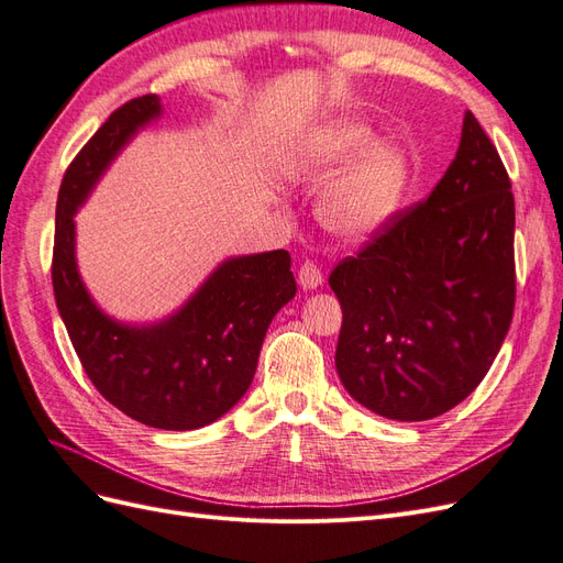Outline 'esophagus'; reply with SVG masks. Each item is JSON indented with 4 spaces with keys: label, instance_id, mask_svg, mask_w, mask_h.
I'll list each match as a JSON object with an SVG mask.
<instances>
[{
    "label": "esophagus",
    "instance_id": "34e87169",
    "mask_svg": "<svg viewBox=\"0 0 563 563\" xmlns=\"http://www.w3.org/2000/svg\"><path fill=\"white\" fill-rule=\"evenodd\" d=\"M323 282V275L319 265H314L312 261H305L298 269V284L305 288V291H312V288H319Z\"/></svg>",
    "mask_w": 563,
    "mask_h": 563
}]
</instances>
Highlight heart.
Instances as JSON below:
<instances>
[{
    "label": "heart",
    "mask_w": 563,
    "mask_h": 563,
    "mask_svg": "<svg viewBox=\"0 0 563 563\" xmlns=\"http://www.w3.org/2000/svg\"><path fill=\"white\" fill-rule=\"evenodd\" d=\"M371 139V126L362 122H335L305 143V162L317 176H327L354 155L317 207L323 228L345 242H364L383 232L411 192L413 159L408 150L391 139Z\"/></svg>",
    "instance_id": "obj_1"
}]
</instances>
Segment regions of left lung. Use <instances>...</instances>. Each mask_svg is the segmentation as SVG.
I'll list each match as a JSON object with an SVG mask.
<instances>
[{
	"instance_id": "left-lung-1",
	"label": "left lung",
	"mask_w": 563,
	"mask_h": 563,
	"mask_svg": "<svg viewBox=\"0 0 563 563\" xmlns=\"http://www.w3.org/2000/svg\"><path fill=\"white\" fill-rule=\"evenodd\" d=\"M329 284L343 308L338 376L368 411L430 420L484 380L515 312V195L470 110L432 195L340 261Z\"/></svg>"
}]
</instances>
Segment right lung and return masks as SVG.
<instances>
[{"mask_svg":"<svg viewBox=\"0 0 563 563\" xmlns=\"http://www.w3.org/2000/svg\"><path fill=\"white\" fill-rule=\"evenodd\" d=\"M162 114L159 96L114 110L67 166L56 203L51 279L87 376L119 411L157 430H197L225 416L253 380L269 321L296 296L288 251L220 263L178 312L117 321L93 302L75 258V213L126 143Z\"/></svg>","mask_w":563,"mask_h":563,"instance_id":"right-lung-1","label":"right lung"}]
</instances>
